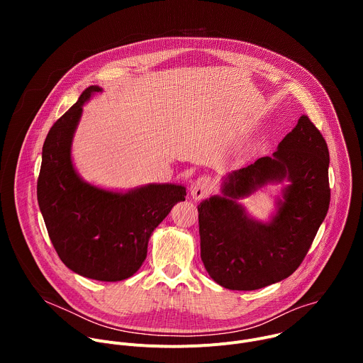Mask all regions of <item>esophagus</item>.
<instances>
[{
    "mask_svg": "<svg viewBox=\"0 0 363 363\" xmlns=\"http://www.w3.org/2000/svg\"><path fill=\"white\" fill-rule=\"evenodd\" d=\"M213 189V184L210 182L208 178H198L192 185H191V195L194 199L199 201L202 199L206 194H210V191Z\"/></svg>",
    "mask_w": 363,
    "mask_h": 363,
    "instance_id": "obj_1",
    "label": "esophagus"
}]
</instances>
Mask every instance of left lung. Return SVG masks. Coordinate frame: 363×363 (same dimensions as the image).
<instances>
[{
	"instance_id": "left-lung-1",
	"label": "left lung",
	"mask_w": 363,
	"mask_h": 363,
	"mask_svg": "<svg viewBox=\"0 0 363 363\" xmlns=\"http://www.w3.org/2000/svg\"><path fill=\"white\" fill-rule=\"evenodd\" d=\"M284 177L291 185L270 225L250 220L235 202ZM223 192L225 196L198 205L206 272L230 290H257L287 279L304 260L329 210V149L323 135L307 115L300 116L273 158H260L230 174Z\"/></svg>"
}]
</instances>
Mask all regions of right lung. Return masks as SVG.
<instances>
[{"label":"right lung","instance_id":"add662e5","mask_svg":"<svg viewBox=\"0 0 363 363\" xmlns=\"http://www.w3.org/2000/svg\"><path fill=\"white\" fill-rule=\"evenodd\" d=\"M100 90L87 87L51 126L43 145L37 199L48 237L70 270L93 280L121 281L139 270L152 231L186 192L181 185L164 184L118 194L79 178L70 158L72 138L83 103Z\"/></svg>","mask_w":363,"mask_h":363}]
</instances>
